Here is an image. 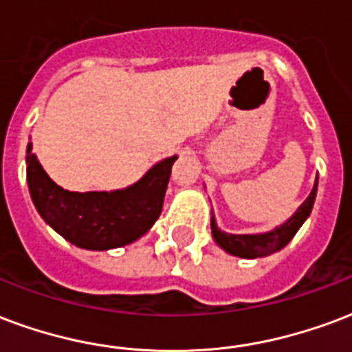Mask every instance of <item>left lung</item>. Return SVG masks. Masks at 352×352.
Returning a JSON list of instances; mask_svg holds the SVG:
<instances>
[{"instance_id":"obj_1","label":"left lung","mask_w":352,"mask_h":352,"mask_svg":"<svg viewBox=\"0 0 352 352\" xmlns=\"http://www.w3.org/2000/svg\"><path fill=\"white\" fill-rule=\"evenodd\" d=\"M315 196H317V179H315L311 194L306 197V201L302 203L298 210L289 218L287 222L282 223L280 228L272 229L269 233H259V235H231V233H223L216 226L214 218H210L212 236H214L216 244L226 250L228 254H231V256L244 257V259L272 256L276 252L285 248L289 241L296 235V231L300 229L302 223L306 222V218H308L311 209H314Z\"/></svg>"}]
</instances>
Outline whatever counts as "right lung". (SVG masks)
<instances>
[{"label": "right lung", "mask_w": 352, "mask_h": 352, "mask_svg": "<svg viewBox=\"0 0 352 352\" xmlns=\"http://www.w3.org/2000/svg\"><path fill=\"white\" fill-rule=\"evenodd\" d=\"M177 156L155 164L124 190L70 192L52 181L28 145V186L38 214L78 248L111 250L145 235L162 212L171 166Z\"/></svg>", "instance_id": "add662e5"}]
</instances>
